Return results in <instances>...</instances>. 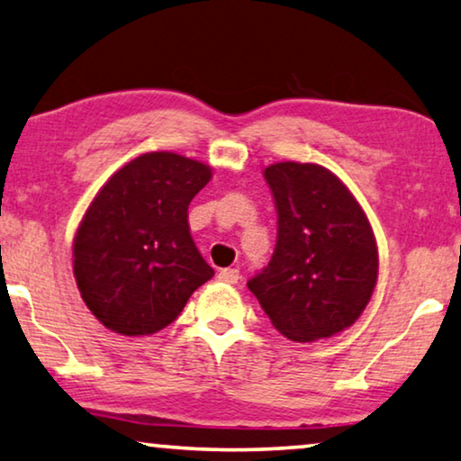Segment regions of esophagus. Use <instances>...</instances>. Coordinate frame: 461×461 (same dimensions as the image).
Listing matches in <instances>:
<instances>
[{
    "instance_id": "34e87169",
    "label": "esophagus",
    "mask_w": 461,
    "mask_h": 461,
    "mask_svg": "<svg viewBox=\"0 0 461 461\" xmlns=\"http://www.w3.org/2000/svg\"><path fill=\"white\" fill-rule=\"evenodd\" d=\"M238 279H240V270L238 268H221V270H219V281L233 285V283H238Z\"/></svg>"
}]
</instances>
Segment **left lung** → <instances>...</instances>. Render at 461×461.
<instances>
[{"instance_id": "1", "label": "left lung", "mask_w": 461, "mask_h": 461, "mask_svg": "<svg viewBox=\"0 0 461 461\" xmlns=\"http://www.w3.org/2000/svg\"><path fill=\"white\" fill-rule=\"evenodd\" d=\"M276 209L268 265L248 281L270 322L295 342L328 339L361 316L377 281V246L361 204L330 170H265Z\"/></svg>"}]
</instances>
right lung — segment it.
Returning <instances> with one entry per match:
<instances>
[{
	"label": "right lung",
	"mask_w": 461,
	"mask_h": 461,
	"mask_svg": "<svg viewBox=\"0 0 461 461\" xmlns=\"http://www.w3.org/2000/svg\"><path fill=\"white\" fill-rule=\"evenodd\" d=\"M209 180V166L151 151L100 188L73 240V275L86 305L108 330H162L215 275L188 228V204Z\"/></svg>",
	"instance_id": "add662e5"
}]
</instances>
